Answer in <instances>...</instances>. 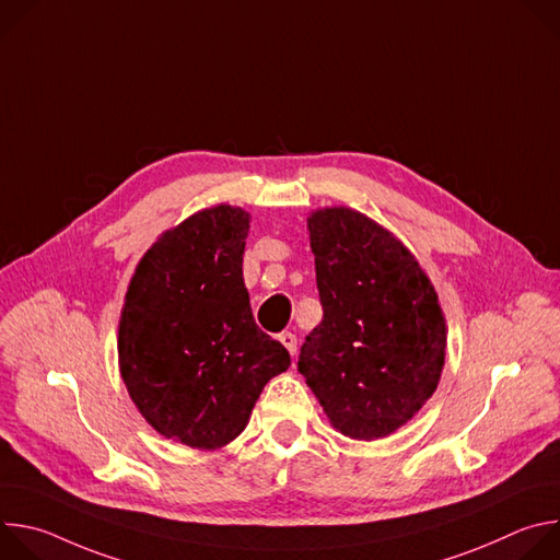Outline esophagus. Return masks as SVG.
<instances>
[{"label": "esophagus", "instance_id": "1", "mask_svg": "<svg viewBox=\"0 0 560 560\" xmlns=\"http://www.w3.org/2000/svg\"><path fill=\"white\" fill-rule=\"evenodd\" d=\"M279 341L283 343V348L294 357L296 354V337L292 332H281L279 335Z\"/></svg>", "mask_w": 560, "mask_h": 560}]
</instances>
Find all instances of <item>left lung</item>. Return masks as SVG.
<instances>
[{"mask_svg": "<svg viewBox=\"0 0 560 560\" xmlns=\"http://www.w3.org/2000/svg\"><path fill=\"white\" fill-rule=\"evenodd\" d=\"M324 318L301 346L299 372L335 430L374 441L406 425L436 392L447 328L417 257L346 206L307 217Z\"/></svg>", "mask_w": 560, "mask_h": 560, "instance_id": "1", "label": "left lung"}]
</instances>
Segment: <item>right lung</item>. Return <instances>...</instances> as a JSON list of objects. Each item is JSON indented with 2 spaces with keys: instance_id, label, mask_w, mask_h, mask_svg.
Wrapping results in <instances>:
<instances>
[{
  "instance_id": "obj_1",
  "label": "right lung",
  "mask_w": 560,
  "mask_h": 560,
  "mask_svg": "<svg viewBox=\"0 0 560 560\" xmlns=\"http://www.w3.org/2000/svg\"><path fill=\"white\" fill-rule=\"evenodd\" d=\"M250 214L219 203L141 257L119 318V372L159 434L219 450L242 434L288 350L259 330L244 283Z\"/></svg>"
}]
</instances>
